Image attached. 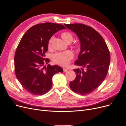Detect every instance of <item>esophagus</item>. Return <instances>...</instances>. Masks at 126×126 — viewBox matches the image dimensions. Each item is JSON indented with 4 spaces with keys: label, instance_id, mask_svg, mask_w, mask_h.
I'll return each mask as SVG.
<instances>
[{
    "label": "esophagus",
    "instance_id": "esophagus-1",
    "mask_svg": "<svg viewBox=\"0 0 126 126\" xmlns=\"http://www.w3.org/2000/svg\"><path fill=\"white\" fill-rule=\"evenodd\" d=\"M67 70H68V69H67L63 68V71H64V72H66Z\"/></svg>",
    "mask_w": 126,
    "mask_h": 126
}]
</instances>
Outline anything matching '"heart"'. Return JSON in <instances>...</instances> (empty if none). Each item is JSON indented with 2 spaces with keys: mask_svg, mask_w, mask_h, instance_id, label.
I'll return each instance as SVG.
<instances>
[{
  "mask_svg": "<svg viewBox=\"0 0 126 126\" xmlns=\"http://www.w3.org/2000/svg\"><path fill=\"white\" fill-rule=\"evenodd\" d=\"M61 37L63 40L67 43H70L73 40V36L69 32H63L61 34ZM52 38H51L48 42V46L50 47ZM76 47L79 45H76ZM74 55L70 50H66L60 52H57L52 57V60L54 63L61 66H66L68 64L70 61L73 58Z\"/></svg>",
  "mask_w": 126,
  "mask_h": 126,
  "instance_id": "b5f03b06",
  "label": "heart"
}]
</instances>
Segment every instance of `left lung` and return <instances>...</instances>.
Wrapping results in <instances>:
<instances>
[{"label": "left lung", "mask_w": 126, "mask_h": 126, "mask_svg": "<svg viewBox=\"0 0 126 126\" xmlns=\"http://www.w3.org/2000/svg\"><path fill=\"white\" fill-rule=\"evenodd\" d=\"M77 34L81 50L75 64L81 69H74L76 79L69 83L75 93L86 95L96 89L104 81L110 62L108 48L102 36L89 26L82 23L64 24Z\"/></svg>", "instance_id": "obj_1"}]
</instances>
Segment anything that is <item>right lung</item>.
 Returning a JSON list of instances; mask_svg holds the SVG:
<instances>
[{
  "mask_svg": "<svg viewBox=\"0 0 126 126\" xmlns=\"http://www.w3.org/2000/svg\"><path fill=\"white\" fill-rule=\"evenodd\" d=\"M66 29L60 24L46 22L29 29L21 38L15 54L16 77L22 87L30 94L41 95L49 91L52 78L63 69L58 65L44 66L49 62L44 58L50 38L58 31Z\"/></svg>",
  "mask_w": 126,
  "mask_h": 126,
  "instance_id": "right-lung-1",
  "label": "right lung"
}]
</instances>
